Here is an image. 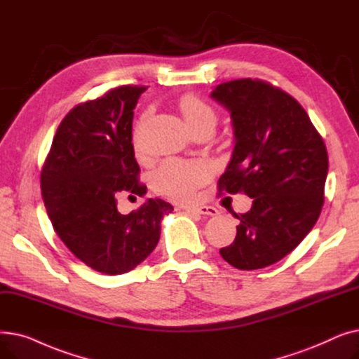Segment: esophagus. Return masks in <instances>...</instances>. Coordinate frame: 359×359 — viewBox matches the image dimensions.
Returning a JSON list of instances; mask_svg holds the SVG:
<instances>
[{
	"instance_id": "esophagus-1",
	"label": "esophagus",
	"mask_w": 359,
	"mask_h": 359,
	"mask_svg": "<svg viewBox=\"0 0 359 359\" xmlns=\"http://www.w3.org/2000/svg\"><path fill=\"white\" fill-rule=\"evenodd\" d=\"M186 212H196V214H202V215H217L218 210L214 208V206H208V205H202V206H194V208H184Z\"/></svg>"
}]
</instances>
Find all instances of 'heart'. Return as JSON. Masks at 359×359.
I'll list each match as a JSON object with an SVG mask.
<instances>
[{
  "label": "heart",
  "mask_w": 359,
  "mask_h": 359,
  "mask_svg": "<svg viewBox=\"0 0 359 359\" xmlns=\"http://www.w3.org/2000/svg\"><path fill=\"white\" fill-rule=\"evenodd\" d=\"M179 109L191 130L217 125V111L196 94L187 93L179 100ZM211 165L201 160L172 158L164 161L153 175L154 189L177 202H189L196 191L211 177Z\"/></svg>",
  "instance_id": "obj_1"
}]
</instances>
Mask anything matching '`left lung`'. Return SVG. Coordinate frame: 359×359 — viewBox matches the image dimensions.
<instances>
[{"label": "left lung", "instance_id": "8db88e82", "mask_svg": "<svg viewBox=\"0 0 359 359\" xmlns=\"http://www.w3.org/2000/svg\"><path fill=\"white\" fill-rule=\"evenodd\" d=\"M211 97L231 111L236 135L218 195L253 198L250 211L234 214L237 236L219 255L241 271L266 268L291 253L318 219L327 149L304 107L265 80L222 83Z\"/></svg>", "mask_w": 359, "mask_h": 359}]
</instances>
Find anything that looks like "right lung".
I'll use <instances>...</instances> for the list:
<instances>
[{
  "mask_svg": "<svg viewBox=\"0 0 359 359\" xmlns=\"http://www.w3.org/2000/svg\"><path fill=\"white\" fill-rule=\"evenodd\" d=\"M145 86H119L72 107L45 158L41 187L52 227L68 250L91 269L132 271L160 240V221L173 206L151 198L128 215L118 191L142 195L132 144L134 109Z\"/></svg>",
  "mask_w": 359,
  "mask_h": 359,
  "instance_id": "right-lung-1",
  "label": "right lung"
}]
</instances>
